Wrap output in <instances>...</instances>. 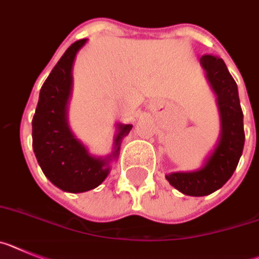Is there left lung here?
<instances>
[{
    "label": "left lung",
    "instance_id": "8db88e82",
    "mask_svg": "<svg viewBox=\"0 0 259 259\" xmlns=\"http://www.w3.org/2000/svg\"><path fill=\"white\" fill-rule=\"evenodd\" d=\"M199 64L217 96L220 114L219 139L201 168L165 175V179L173 188L192 197H203L217 192L231 179L241 157L245 143L244 114L235 79L229 74L223 60L217 56H202Z\"/></svg>",
    "mask_w": 259,
    "mask_h": 259
}]
</instances>
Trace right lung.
<instances>
[{
    "label": "right lung",
    "mask_w": 259,
    "mask_h": 259,
    "mask_svg": "<svg viewBox=\"0 0 259 259\" xmlns=\"http://www.w3.org/2000/svg\"><path fill=\"white\" fill-rule=\"evenodd\" d=\"M82 39L71 44L57 62L40 90L32 120V147L40 168L53 185L64 192L83 193L98 188L107 179L111 163L120 154L122 139L133 125L116 123L113 150L109 155L94 156L74 136L67 121V105L73 90V64Z\"/></svg>",
    "instance_id": "right-lung-1"
}]
</instances>
